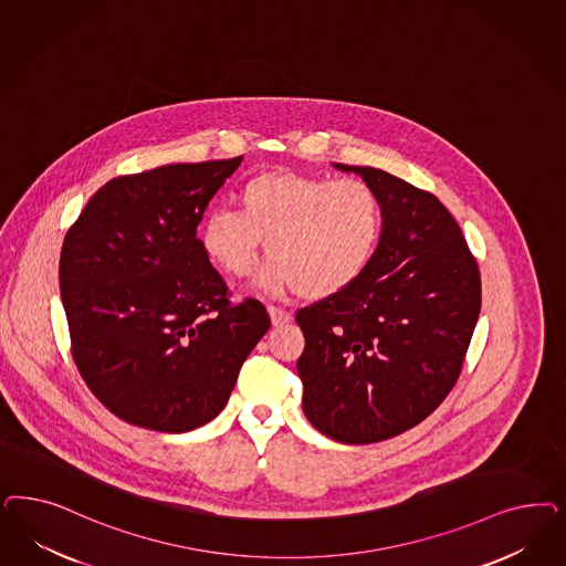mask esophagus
Returning <instances> with one entry per match:
<instances>
[{
	"instance_id": "obj_1",
	"label": "esophagus",
	"mask_w": 566,
	"mask_h": 566,
	"mask_svg": "<svg viewBox=\"0 0 566 566\" xmlns=\"http://www.w3.org/2000/svg\"><path fill=\"white\" fill-rule=\"evenodd\" d=\"M269 316H271V323H273L274 327H283L285 323L292 321V314H290V312L274 308V306H269Z\"/></svg>"
}]
</instances>
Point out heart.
Segmentation results:
<instances>
[{
	"label": "heart",
	"instance_id": "obj_1",
	"mask_svg": "<svg viewBox=\"0 0 566 566\" xmlns=\"http://www.w3.org/2000/svg\"><path fill=\"white\" fill-rule=\"evenodd\" d=\"M239 210L214 208L200 227L203 255L224 274L245 276L266 241L255 283L273 295L328 297L370 269L385 229L379 193L360 179L273 170L239 191Z\"/></svg>",
	"mask_w": 566,
	"mask_h": 566
}]
</instances>
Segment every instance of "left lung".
Listing matches in <instances>:
<instances>
[{
    "label": "left lung",
    "instance_id": "obj_1",
    "mask_svg": "<svg viewBox=\"0 0 566 566\" xmlns=\"http://www.w3.org/2000/svg\"><path fill=\"white\" fill-rule=\"evenodd\" d=\"M384 201L370 269L349 290L295 314L302 408L323 436L363 446L427 419L457 384L481 312V274L457 220L429 191L370 166Z\"/></svg>",
    "mask_w": 566,
    "mask_h": 566
}]
</instances>
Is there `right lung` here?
<instances>
[{
  "instance_id": "obj_1",
  "label": "right lung",
  "mask_w": 566,
  "mask_h": 566,
  "mask_svg": "<svg viewBox=\"0 0 566 566\" xmlns=\"http://www.w3.org/2000/svg\"><path fill=\"white\" fill-rule=\"evenodd\" d=\"M243 156L166 165L106 182L69 229L60 295L74 365L130 424L185 433L224 408L271 327L264 306H231L198 224Z\"/></svg>"
}]
</instances>
